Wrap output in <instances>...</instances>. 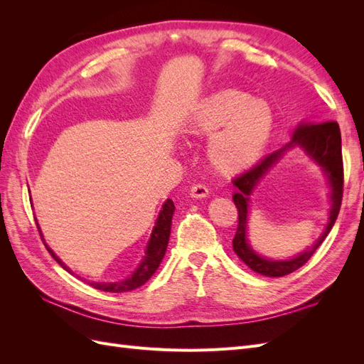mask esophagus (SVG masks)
Wrapping results in <instances>:
<instances>
[{
	"mask_svg": "<svg viewBox=\"0 0 364 364\" xmlns=\"http://www.w3.org/2000/svg\"><path fill=\"white\" fill-rule=\"evenodd\" d=\"M208 194H209V190H208V186L203 183H196L191 186V190H190V196L194 197V199H203V197H206Z\"/></svg>",
	"mask_w": 364,
	"mask_h": 364,
	"instance_id": "obj_1",
	"label": "esophagus"
}]
</instances>
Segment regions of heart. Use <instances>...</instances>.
Returning a JSON list of instances; mask_svg holds the SVG:
<instances>
[{"instance_id":"obj_1","label":"heart","mask_w":364,"mask_h":364,"mask_svg":"<svg viewBox=\"0 0 364 364\" xmlns=\"http://www.w3.org/2000/svg\"><path fill=\"white\" fill-rule=\"evenodd\" d=\"M274 115L267 102L238 90H222L194 107L186 132L209 135L206 155L223 174H235L255 164L270 139Z\"/></svg>"}]
</instances>
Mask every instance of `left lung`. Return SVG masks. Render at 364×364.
<instances>
[{
  "label": "left lung",
  "instance_id": "8db88e82",
  "mask_svg": "<svg viewBox=\"0 0 364 364\" xmlns=\"http://www.w3.org/2000/svg\"><path fill=\"white\" fill-rule=\"evenodd\" d=\"M301 146L326 173L330 188H332V209L330 210L328 223L321 237L310 249L304 251L299 256L290 260L277 262L264 259L253 251L247 243V218H248V200L250 194L255 189L259 181L265 173L276 163L285 151L295 146ZM237 191L232 199L238 209V228L235 237L232 240V247L237 257L243 261L247 267L264 277L279 278L285 274L293 273L313 257L316 249L322 245V241L333 229L343 197V158H341V136L340 127L336 121H325V123H304L299 124L294 132L291 142L285 144L282 149L270 153L266 158H262L255 167L240 174L232 181Z\"/></svg>",
  "mask_w": 364,
  "mask_h": 364
}]
</instances>
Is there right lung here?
<instances>
[{"label":"right lung","mask_w":364,"mask_h":364,"mask_svg":"<svg viewBox=\"0 0 364 364\" xmlns=\"http://www.w3.org/2000/svg\"><path fill=\"white\" fill-rule=\"evenodd\" d=\"M173 214H174V203H173V200L167 199V200H165V203L162 205V209H161V213H159L158 220H156V225L151 230V235H150V240L147 243L144 257H142L139 266L136 267V270L134 273L130 274V277H127L126 279L115 281V282H90L92 287L97 289V290H102V291L124 293V291L135 290V289L141 287V285H144L153 277V273L156 272V269L159 267V264H161V261L165 255V250H167ZM38 229H39V234L42 237L41 228H38ZM43 245H46V243H43ZM46 247L50 252V255L54 259H56L65 270L73 273L70 270V267L65 266V264L59 259L56 253H54L47 245H46Z\"/></svg>","instance_id":"1"}]
</instances>
